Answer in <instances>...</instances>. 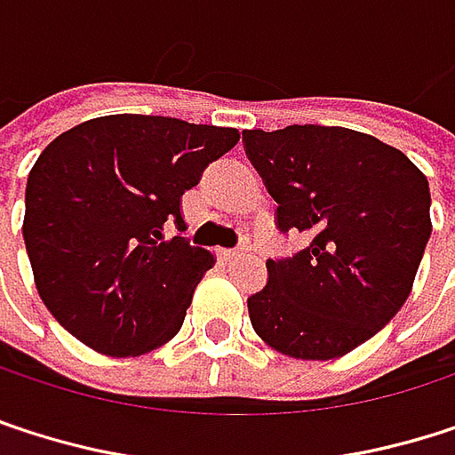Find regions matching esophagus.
<instances>
[{
    "mask_svg": "<svg viewBox=\"0 0 455 455\" xmlns=\"http://www.w3.org/2000/svg\"><path fill=\"white\" fill-rule=\"evenodd\" d=\"M249 254H251V246H249V243L241 246V249H220V259H222V262L243 259V257H249Z\"/></svg>",
    "mask_w": 455,
    "mask_h": 455,
    "instance_id": "esophagus-1",
    "label": "esophagus"
}]
</instances>
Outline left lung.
<instances>
[{
  "label": "left lung",
  "mask_w": 455,
  "mask_h": 455,
  "mask_svg": "<svg viewBox=\"0 0 455 455\" xmlns=\"http://www.w3.org/2000/svg\"><path fill=\"white\" fill-rule=\"evenodd\" d=\"M243 145L281 233L310 241L267 259V286L249 297L251 326L289 357H341L405 305L432 233L429 182L403 150L344 126L246 129Z\"/></svg>",
  "instance_id": "8db88e82"
}]
</instances>
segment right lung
Masks as SVG:
<instances>
[{
    "label": "right lung",
    "mask_w": 455,
    "mask_h": 455,
    "mask_svg": "<svg viewBox=\"0 0 455 455\" xmlns=\"http://www.w3.org/2000/svg\"><path fill=\"white\" fill-rule=\"evenodd\" d=\"M238 129L116 114L58 134L26 185L23 241L55 321L87 347L134 357L172 339L214 254L182 230V193Z\"/></svg>",
    "instance_id": "obj_1"
}]
</instances>
